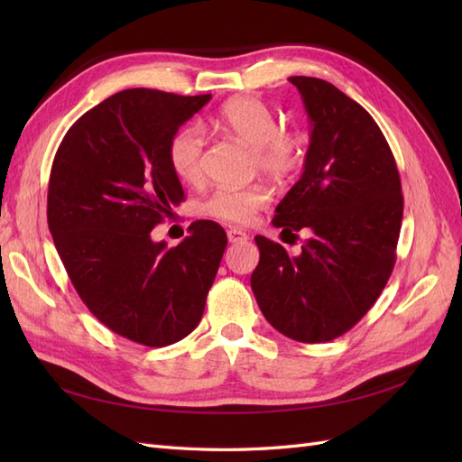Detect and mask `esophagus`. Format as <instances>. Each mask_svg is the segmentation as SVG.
Listing matches in <instances>:
<instances>
[{
    "instance_id": "1",
    "label": "esophagus",
    "mask_w": 462,
    "mask_h": 462,
    "mask_svg": "<svg viewBox=\"0 0 462 462\" xmlns=\"http://www.w3.org/2000/svg\"><path fill=\"white\" fill-rule=\"evenodd\" d=\"M227 239L229 243H246L250 239V235L241 227H231L227 231Z\"/></svg>"
}]
</instances>
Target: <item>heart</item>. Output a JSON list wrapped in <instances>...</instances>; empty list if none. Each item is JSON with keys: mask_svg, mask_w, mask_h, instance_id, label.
<instances>
[{"mask_svg": "<svg viewBox=\"0 0 462 462\" xmlns=\"http://www.w3.org/2000/svg\"><path fill=\"white\" fill-rule=\"evenodd\" d=\"M212 129L253 148L256 165L272 177H289L304 162V136L299 131L279 129L275 111L253 96H236L223 104L209 119ZM167 162L179 180L199 185L204 177V138L199 129L180 127L167 146ZM270 192L260 185L246 189L221 187L212 192L202 212L231 223H250L268 206Z\"/></svg>", "mask_w": 462, "mask_h": 462, "instance_id": "1", "label": "heart"}]
</instances>
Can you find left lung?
I'll return each mask as SVG.
<instances>
[{"mask_svg":"<svg viewBox=\"0 0 462 462\" xmlns=\"http://www.w3.org/2000/svg\"><path fill=\"white\" fill-rule=\"evenodd\" d=\"M310 117L304 171L277 204L282 233L310 229L299 256L258 235L250 277L265 319L300 343L351 329L380 297L395 265L402 219L397 163L368 111L331 82L291 77Z\"/></svg>","mask_w":462,"mask_h":462,"instance_id":"8db88e82","label":"left lung"}]
</instances>
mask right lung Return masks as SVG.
<instances>
[{
  "label": "right lung",
  "instance_id": "obj_1",
  "mask_svg": "<svg viewBox=\"0 0 462 462\" xmlns=\"http://www.w3.org/2000/svg\"><path fill=\"white\" fill-rule=\"evenodd\" d=\"M209 97L117 92L73 123L53 158L48 226L67 275L106 328L146 346L173 345L200 324L227 246L208 219L173 248L152 241L185 200L167 146Z\"/></svg>",
  "mask_w": 462,
  "mask_h": 462
}]
</instances>
